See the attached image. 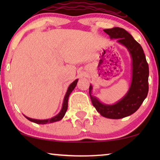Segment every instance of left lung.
<instances>
[{
  "mask_svg": "<svg viewBox=\"0 0 160 160\" xmlns=\"http://www.w3.org/2000/svg\"><path fill=\"white\" fill-rule=\"evenodd\" d=\"M111 39L128 49L132 60V77L128 91L119 101L113 104H106L92 95L93 87L90 84L89 93L94 107L100 114L108 119H118L134 113L146 99L148 92V65L141 46L123 28L115 27L105 29Z\"/></svg>",
  "mask_w": 160,
  "mask_h": 160,
  "instance_id": "1",
  "label": "left lung"
}]
</instances>
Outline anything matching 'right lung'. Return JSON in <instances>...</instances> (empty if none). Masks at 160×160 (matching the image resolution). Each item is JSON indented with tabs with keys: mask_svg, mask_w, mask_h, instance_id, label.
I'll list each match as a JSON object with an SVG mask.
<instances>
[{
	"mask_svg": "<svg viewBox=\"0 0 160 160\" xmlns=\"http://www.w3.org/2000/svg\"><path fill=\"white\" fill-rule=\"evenodd\" d=\"M78 81V79H76L73 82H72L71 84H70V86L68 87V89H67L66 94H65V95L64 97V100H63L62 108H61L60 112H59L56 116H54V117L50 118V119H32V118L28 117L25 115H24V116H25L26 119H28V120H29V121L32 122H34V123H36V124H50V123H53V122H55L60 121V120L62 119L63 117H64L65 113H66L67 109H68V98H69L70 95H71V93L72 92V91H73L74 88L76 87V84H77Z\"/></svg>",
	"mask_w": 160,
	"mask_h": 160,
	"instance_id": "1",
	"label": "right lung"
}]
</instances>
